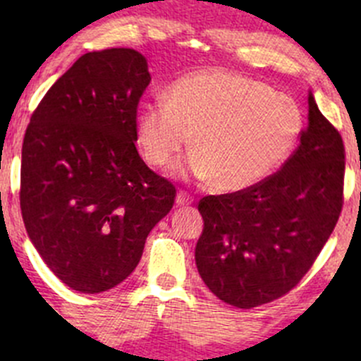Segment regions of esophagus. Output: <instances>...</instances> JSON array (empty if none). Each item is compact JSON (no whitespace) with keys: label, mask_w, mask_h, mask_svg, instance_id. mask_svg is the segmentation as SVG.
<instances>
[{"label":"esophagus","mask_w":361,"mask_h":361,"mask_svg":"<svg viewBox=\"0 0 361 361\" xmlns=\"http://www.w3.org/2000/svg\"><path fill=\"white\" fill-rule=\"evenodd\" d=\"M194 202V197H192L188 192L180 190L176 195V206H188V204Z\"/></svg>","instance_id":"obj_1"}]
</instances>
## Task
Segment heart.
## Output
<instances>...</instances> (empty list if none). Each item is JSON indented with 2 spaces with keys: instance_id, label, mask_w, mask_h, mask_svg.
<instances>
[{
  "instance_id": "1",
  "label": "heart",
  "mask_w": 361,
  "mask_h": 361,
  "mask_svg": "<svg viewBox=\"0 0 361 361\" xmlns=\"http://www.w3.org/2000/svg\"><path fill=\"white\" fill-rule=\"evenodd\" d=\"M304 123L293 97L239 73L206 69L174 82L167 99L143 104L137 143L148 164L166 167L192 133L195 152L181 173L238 192L271 176L292 155Z\"/></svg>"
}]
</instances>
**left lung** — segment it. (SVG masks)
I'll use <instances>...</instances> for the list:
<instances>
[{
	"instance_id": "1",
	"label": "left lung",
	"mask_w": 361,
	"mask_h": 361,
	"mask_svg": "<svg viewBox=\"0 0 361 361\" xmlns=\"http://www.w3.org/2000/svg\"><path fill=\"white\" fill-rule=\"evenodd\" d=\"M345 150L309 94V123L279 171L199 202L195 264L225 304L251 309L298 285L336 228L344 204Z\"/></svg>"
}]
</instances>
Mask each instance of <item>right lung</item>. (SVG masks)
<instances>
[{"instance_id":"1","label":"right lung","mask_w":361,"mask_h":361,"mask_svg":"<svg viewBox=\"0 0 361 361\" xmlns=\"http://www.w3.org/2000/svg\"><path fill=\"white\" fill-rule=\"evenodd\" d=\"M133 49L83 54L47 90L24 134L20 211L29 239L69 288L101 293L140 264L176 188L137 154L150 83Z\"/></svg>"}]
</instances>
